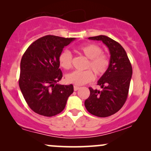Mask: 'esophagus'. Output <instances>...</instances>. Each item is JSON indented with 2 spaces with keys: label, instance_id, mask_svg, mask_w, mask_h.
<instances>
[{
  "label": "esophagus",
  "instance_id": "esophagus-1",
  "mask_svg": "<svg viewBox=\"0 0 151 151\" xmlns=\"http://www.w3.org/2000/svg\"><path fill=\"white\" fill-rule=\"evenodd\" d=\"M79 89H80V87H79V86H74V91H77V90H79Z\"/></svg>",
  "mask_w": 151,
  "mask_h": 151
}]
</instances>
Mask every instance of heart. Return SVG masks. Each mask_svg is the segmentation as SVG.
Listing matches in <instances>:
<instances>
[{
    "label": "heart",
    "instance_id": "1",
    "mask_svg": "<svg viewBox=\"0 0 151 151\" xmlns=\"http://www.w3.org/2000/svg\"><path fill=\"white\" fill-rule=\"evenodd\" d=\"M79 51L89 59L86 69H91L95 75L101 77L108 70L110 65V59L106 55L102 53V49L96 44H87L81 46ZM59 63L63 69L69 70L72 64V53L65 50L60 52L58 58ZM94 78L91 70L74 71L66 75V81L74 85L81 86L92 81Z\"/></svg>",
    "mask_w": 151,
    "mask_h": 151
}]
</instances>
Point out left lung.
<instances>
[{
    "label": "left lung",
    "instance_id": "obj_1",
    "mask_svg": "<svg viewBox=\"0 0 151 151\" xmlns=\"http://www.w3.org/2000/svg\"><path fill=\"white\" fill-rule=\"evenodd\" d=\"M102 41L110 52V65L99 79L101 90L89 87L90 96L84 101L86 110L98 117H107L119 111L127 99L132 67L125 50L119 42L105 35L88 38Z\"/></svg>",
    "mask_w": 151,
    "mask_h": 151
}]
</instances>
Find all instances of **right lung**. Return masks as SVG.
Segmentation results:
<instances>
[{
	"mask_svg": "<svg viewBox=\"0 0 151 151\" xmlns=\"http://www.w3.org/2000/svg\"><path fill=\"white\" fill-rule=\"evenodd\" d=\"M74 40L44 36L32 42L22 56L19 86L30 108L40 115L50 117L60 114L73 93L72 84L58 82L62 77L59 55Z\"/></svg>",
	"mask_w": 151,
	"mask_h": 151,
	"instance_id": "right-lung-1",
	"label": "right lung"
}]
</instances>
